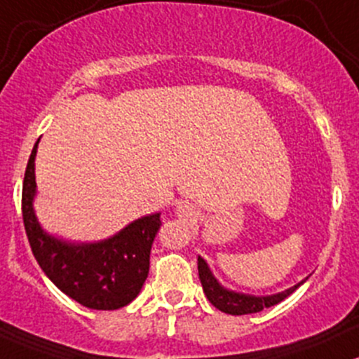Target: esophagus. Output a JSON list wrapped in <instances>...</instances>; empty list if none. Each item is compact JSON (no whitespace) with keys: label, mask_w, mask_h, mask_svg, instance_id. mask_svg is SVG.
Listing matches in <instances>:
<instances>
[{"label":"esophagus","mask_w":359,"mask_h":359,"mask_svg":"<svg viewBox=\"0 0 359 359\" xmlns=\"http://www.w3.org/2000/svg\"><path fill=\"white\" fill-rule=\"evenodd\" d=\"M177 216H179L180 219H184V222H187V219H191L192 216L196 215V210H194V206H192V204H189V203H179L177 204Z\"/></svg>","instance_id":"obj_1"}]
</instances>
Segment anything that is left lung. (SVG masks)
I'll use <instances>...</instances> for the list:
<instances>
[{
  "mask_svg": "<svg viewBox=\"0 0 359 359\" xmlns=\"http://www.w3.org/2000/svg\"><path fill=\"white\" fill-rule=\"evenodd\" d=\"M198 271H199V279L201 285H203L204 293H206L208 300L218 310H222L224 313L230 315H247V313H257L264 309H269V306L278 305L279 302H283L285 298H288L298 286H302L303 283L309 278H305L298 285L291 286V288L281 291V293L276 294H266V297H255V294H247L240 293V291H233L224 288L222 283L215 278V274L211 273L210 266L204 261L203 257H198Z\"/></svg>",
  "mask_w": 359,
  "mask_h": 359,
  "instance_id": "1",
  "label": "left lung"
}]
</instances>
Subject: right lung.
I'll list each match as a JSON object with an SVG mask.
<instances>
[{"instance_id":"obj_1","label":"right lung","mask_w":359,"mask_h":359,"mask_svg":"<svg viewBox=\"0 0 359 359\" xmlns=\"http://www.w3.org/2000/svg\"><path fill=\"white\" fill-rule=\"evenodd\" d=\"M35 143L22 189V215L34 257L47 278L74 302L93 310H117L140 294L149 271V252L160 230V212L141 216L98 242H69L49 235L34 211Z\"/></svg>"}]
</instances>
